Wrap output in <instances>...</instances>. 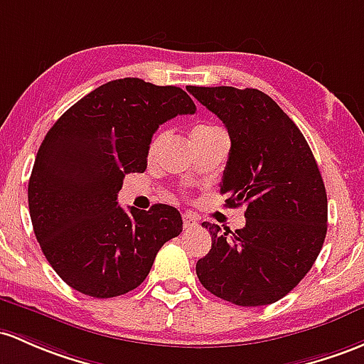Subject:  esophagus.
Listing matches in <instances>:
<instances>
[{
	"instance_id": "esophagus-1",
	"label": "esophagus",
	"mask_w": 364,
	"mask_h": 364,
	"mask_svg": "<svg viewBox=\"0 0 364 364\" xmlns=\"http://www.w3.org/2000/svg\"><path fill=\"white\" fill-rule=\"evenodd\" d=\"M182 220H183V229H194L198 225V217L193 213H183Z\"/></svg>"
}]
</instances>
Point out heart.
<instances>
[{"mask_svg":"<svg viewBox=\"0 0 364 364\" xmlns=\"http://www.w3.org/2000/svg\"><path fill=\"white\" fill-rule=\"evenodd\" d=\"M218 130V128L215 127H210V124H198V127L193 128V132H191V139H199V136H205L208 134H212V132ZM163 140H165V134H158L154 136V139L151 140V146H149V154H154L156 151L159 149V146L163 144Z\"/></svg>","mask_w":364,"mask_h":364,"instance_id":"b5f03b06","label":"heart"}]
</instances>
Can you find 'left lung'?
I'll use <instances>...</instances> for the list:
<instances>
[{
	"label": "left lung",
	"instance_id": "left-lung-1",
	"mask_svg": "<svg viewBox=\"0 0 364 364\" xmlns=\"http://www.w3.org/2000/svg\"><path fill=\"white\" fill-rule=\"evenodd\" d=\"M225 124L230 151L220 193L246 206V225L232 230L203 222L212 250L198 260L203 287L241 307L267 306L288 295L321 252L328 222L326 189L307 140L264 92L187 87Z\"/></svg>",
	"mask_w": 364,
	"mask_h": 364
}]
</instances>
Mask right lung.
Wrapping results in <instances>:
<instances>
[{"label": "right lung", "mask_w": 364, "mask_h": 364, "mask_svg": "<svg viewBox=\"0 0 364 364\" xmlns=\"http://www.w3.org/2000/svg\"><path fill=\"white\" fill-rule=\"evenodd\" d=\"M178 87L139 77L109 81L55 121L38 151L27 187L34 234L69 287L95 299L135 290L166 241L182 232L177 208L118 205L128 173H142L159 124L194 114Z\"/></svg>", "instance_id": "add662e5"}]
</instances>
